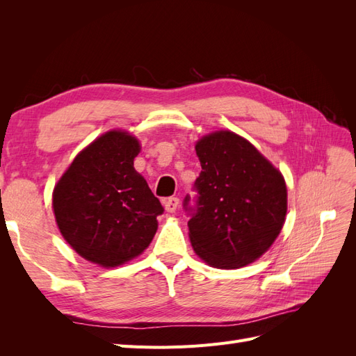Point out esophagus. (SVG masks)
Wrapping results in <instances>:
<instances>
[{
    "mask_svg": "<svg viewBox=\"0 0 356 356\" xmlns=\"http://www.w3.org/2000/svg\"><path fill=\"white\" fill-rule=\"evenodd\" d=\"M163 204H165L166 212L174 213L178 208V204H179V199L178 197H168V199L163 200Z\"/></svg>",
    "mask_w": 356,
    "mask_h": 356,
    "instance_id": "esophagus-1",
    "label": "esophagus"
}]
</instances>
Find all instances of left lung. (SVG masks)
Returning <instances> with one entry per match:
<instances>
[{
	"label": "left lung",
	"instance_id": "obj_1",
	"mask_svg": "<svg viewBox=\"0 0 356 356\" xmlns=\"http://www.w3.org/2000/svg\"><path fill=\"white\" fill-rule=\"evenodd\" d=\"M202 172L190 212L193 250L217 268H239L260 258L281 233L286 184L281 172L245 138L230 131L200 138Z\"/></svg>",
	"mask_w": 356,
	"mask_h": 356
}]
</instances>
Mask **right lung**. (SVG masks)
<instances>
[{
  "mask_svg": "<svg viewBox=\"0 0 356 356\" xmlns=\"http://www.w3.org/2000/svg\"><path fill=\"white\" fill-rule=\"evenodd\" d=\"M139 149L127 132H106L75 156L53 190L63 239L90 263L124 264L154 238L163 207L134 168Z\"/></svg>",
  "mask_w": 356,
  "mask_h": 356,
  "instance_id": "add662e5",
  "label": "right lung"
}]
</instances>
